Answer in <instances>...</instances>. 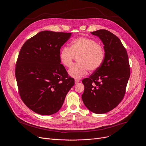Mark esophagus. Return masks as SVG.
Masks as SVG:
<instances>
[{"instance_id":"esophagus-1","label":"esophagus","mask_w":146,"mask_h":146,"mask_svg":"<svg viewBox=\"0 0 146 146\" xmlns=\"http://www.w3.org/2000/svg\"><path fill=\"white\" fill-rule=\"evenodd\" d=\"M79 80H75V81H74V82H75V84H77V83H78L79 82Z\"/></svg>"}]
</instances>
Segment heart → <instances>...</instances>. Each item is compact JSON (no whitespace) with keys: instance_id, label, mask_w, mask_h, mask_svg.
I'll list each match as a JSON object with an SVG mask.
<instances>
[{"instance_id":"obj_1","label":"heart","mask_w":146,"mask_h":146,"mask_svg":"<svg viewBox=\"0 0 146 146\" xmlns=\"http://www.w3.org/2000/svg\"><path fill=\"white\" fill-rule=\"evenodd\" d=\"M74 57H77V64L68 70L70 76L76 79L84 77L88 70L95 71L102 65L105 58L103 46L94 40L88 37H77L72 41L70 47H64L59 53L60 63L69 68Z\"/></svg>"}]
</instances>
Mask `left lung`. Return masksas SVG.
Returning a JSON list of instances; mask_svg holds the SVG:
<instances>
[{
  "label": "left lung",
  "instance_id": "1",
  "mask_svg": "<svg viewBox=\"0 0 146 146\" xmlns=\"http://www.w3.org/2000/svg\"><path fill=\"white\" fill-rule=\"evenodd\" d=\"M91 34L102 41L105 58L100 68L82 80L81 98L88 110L103 114L117 107L125 95L130 76L128 56L121 40L111 32L100 29Z\"/></svg>",
  "mask_w": 146,
  "mask_h": 146
}]
</instances>
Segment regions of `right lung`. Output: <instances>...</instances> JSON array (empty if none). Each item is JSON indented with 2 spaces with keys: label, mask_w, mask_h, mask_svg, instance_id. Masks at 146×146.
<instances>
[{
  "label": "right lung",
  "mask_w": 146,
  "mask_h": 146,
  "mask_svg": "<svg viewBox=\"0 0 146 146\" xmlns=\"http://www.w3.org/2000/svg\"><path fill=\"white\" fill-rule=\"evenodd\" d=\"M71 35L41 31L27 40L19 51L15 71L19 94L25 105L37 114L58 111L74 84L59 60L60 49Z\"/></svg>",
  "instance_id": "right-lung-1"
}]
</instances>
